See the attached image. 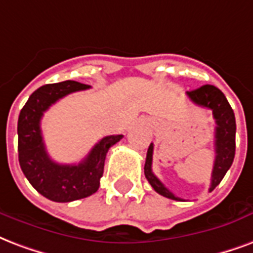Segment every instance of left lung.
Returning <instances> with one entry per match:
<instances>
[{"instance_id":"left-lung-1","label":"left lung","mask_w":253,"mask_h":253,"mask_svg":"<svg viewBox=\"0 0 253 253\" xmlns=\"http://www.w3.org/2000/svg\"><path fill=\"white\" fill-rule=\"evenodd\" d=\"M187 96L195 105L212 110V115L216 123L215 127V162L211 175V192L219 183L223 180L224 175L232 166L235 158V135H236V122L232 107L229 106L228 101L223 92L212 84H204L202 87L187 91ZM152 152L154 144H150L144 163V175L148 183L154 190L162 196H166L172 200H183L175 196L159 179L152 172Z\"/></svg>"}]
</instances>
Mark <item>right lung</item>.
<instances>
[{
	"label": "right lung",
	"mask_w": 253,
	"mask_h": 253,
	"mask_svg": "<svg viewBox=\"0 0 253 253\" xmlns=\"http://www.w3.org/2000/svg\"><path fill=\"white\" fill-rule=\"evenodd\" d=\"M75 81L41 86L29 96L18 117V161L30 184L47 199L66 203L95 194L103 175L106 154L123 135L102 138L78 165H59L50 159L41 131L43 113L67 94L86 90Z\"/></svg>",
	"instance_id": "1"
}]
</instances>
